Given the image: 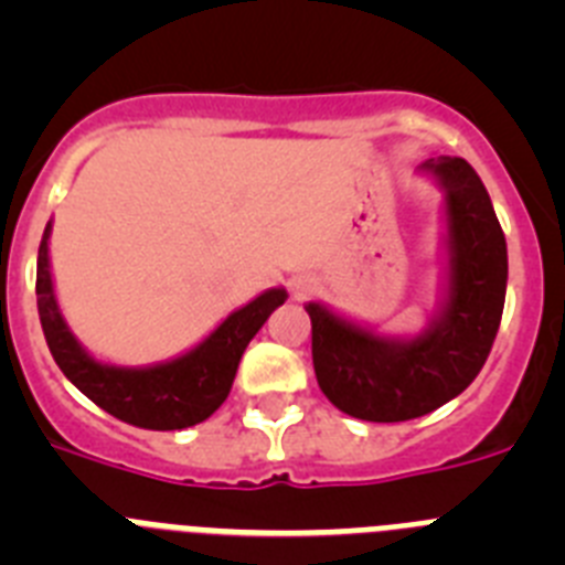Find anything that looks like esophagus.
I'll use <instances>...</instances> for the list:
<instances>
[{
  "label": "esophagus",
  "mask_w": 565,
  "mask_h": 565,
  "mask_svg": "<svg viewBox=\"0 0 565 565\" xmlns=\"http://www.w3.org/2000/svg\"><path fill=\"white\" fill-rule=\"evenodd\" d=\"M313 291V279L306 277V274H299V277L291 279V297L302 299Z\"/></svg>",
  "instance_id": "esophagus-1"
}]
</instances>
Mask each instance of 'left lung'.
<instances>
[{
    "label": "left lung",
    "mask_w": 565,
    "mask_h": 565,
    "mask_svg": "<svg viewBox=\"0 0 565 565\" xmlns=\"http://www.w3.org/2000/svg\"><path fill=\"white\" fill-rule=\"evenodd\" d=\"M418 172L444 194L441 291L418 333L373 326L306 302L319 391L362 422H407L456 398L481 373L507 299V239L476 169L463 158H427Z\"/></svg>",
    "instance_id": "1"
}]
</instances>
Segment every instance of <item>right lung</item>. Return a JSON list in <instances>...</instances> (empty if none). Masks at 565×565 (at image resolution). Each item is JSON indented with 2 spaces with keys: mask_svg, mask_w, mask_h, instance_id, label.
Segmentation results:
<instances>
[{
  "mask_svg": "<svg viewBox=\"0 0 565 565\" xmlns=\"http://www.w3.org/2000/svg\"><path fill=\"white\" fill-rule=\"evenodd\" d=\"M50 234L53 221L44 228L36 259V306L50 353L89 402L143 430H183L206 422L226 402L248 342L288 299L282 286L257 294L252 302L228 313L209 337L163 362L138 367L104 362L78 342L58 308L50 271Z\"/></svg>",
  "mask_w": 565,
  "mask_h": 565,
  "instance_id": "add662e5",
  "label": "right lung"
}]
</instances>
